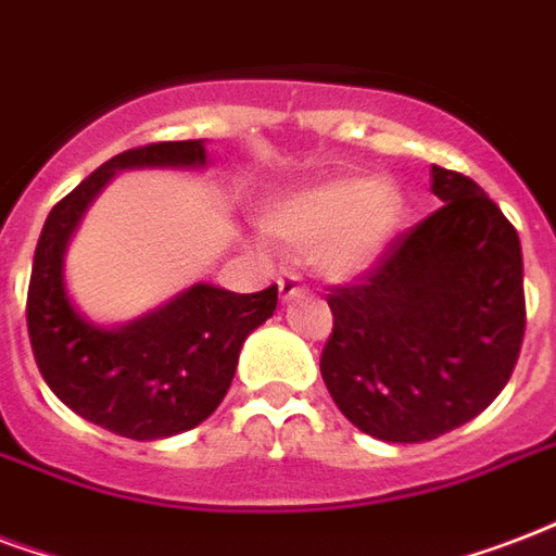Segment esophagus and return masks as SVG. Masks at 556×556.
Wrapping results in <instances>:
<instances>
[{
  "label": "esophagus",
  "instance_id": "1",
  "mask_svg": "<svg viewBox=\"0 0 556 556\" xmlns=\"http://www.w3.org/2000/svg\"><path fill=\"white\" fill-rule=\"evenodd\" d=\"M277 286H279V296H282V303H288V300H294V296H300L303 291H306L303 279L296 277V274H288V277H282Z\"/></svg>",
  "mask_w": 556,
  "mask_h": 556
}]
</instances>
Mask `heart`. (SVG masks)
Returning a JSON list of instances; mask_svg holds the SVG:
<instances>
[{"label":"heart","mask_w":556,"mask_h":556,"mask_svg":"<svg viewBox=\"0 0 556 556\" xmlns=\"http://www.w3.org/2000/svg\"><path fill=\"white\" fill-rule=\"evenodd\" d=\"M408 218L405 194L379 177H324L270 203L265 227L334 279H355L379 265Z\"/></svg>","instance_id":"1"}]
</instances>
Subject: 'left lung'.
Instances as JSON below:
<instances>
[{
    "mask_svg": "<svg viewBox=\"0 0 556 556\" xmlns=\"http://www.w3.org/2000/svg\"><path fill=\"white\" fill-rule=\"evenodd\" d=\"M443 203L358 286L334 288L320 376L355 429L422 443L502 393L525 334L522 244L469 177L431 168Z\"/></svg>",
    "mask_w": 556,
    "mask_h": 556,
    "instance_id": "obj_1",
    "label": "left lung"
}]
</instances>
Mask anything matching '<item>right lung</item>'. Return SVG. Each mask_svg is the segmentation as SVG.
I'll list each match as a JSON object with an SVG mask.
<instances>
[{"label": "right lung", "mask_w": 556, "mask_h": 556, "mask_svg": "<svg viewBox=\"0 0 556 556\" xmlns=\"http://www.w3.org/2000/svg\"><path fill=\"white\" fill-rule=\"evenodd\" d=\"M206 142H156L96 168L42 224L28 286V334L42 379L92 426L130 440H163L201 426L222 405L248 334L277 308L260 294L194 282L127 324L84 315L66 286V250L101 189L134 168H206Z\"/></svg>", "instance_id": "1"}]
</instances>
